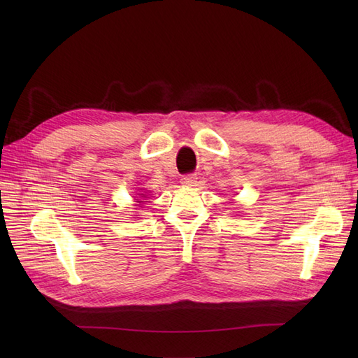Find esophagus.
<instances>
[{
    "mask_svg": "<svg viewBox=\"0 0 358 358\" xmlns=\"http://www.w3.org/2000/svg\"><path fill=\"white\" fill-rule=\"evenodd\" d=\"M180 183H182V185H185V187H194V185H196V183H197V176H196V175H185V176H182Z\"/></svg>",
    "mask_w": 358,
    "mask_h": 358,
    "instance_id": "34e87169",
    "label": "esophagus"
}]
</instances>
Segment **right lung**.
I'll list each match as a JSON object with an SVG mask.
<instances>
[{"label":"right lung","mask_w":358,"mask_h":358,"mask_svg":"<svg viewBox=\"0 0 358 358\" xmlns=\"http://www.w3.org/2000/svg\"><path fill=\"white\" fill-rule=\"evenodd\" d=\"M142 196H143V194H142Z\"/></svg>","instance_id":"obj_1"}]
</instances>
